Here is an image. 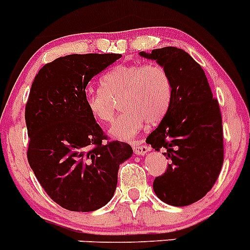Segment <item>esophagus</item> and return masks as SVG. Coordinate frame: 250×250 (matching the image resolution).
<instances>
[{
  "label": "esophagus",
  "instance_id": "1",
  "mask_svg": "<svg viewBox=\"0 0 250 250\" xmlns=\"http://www.w3.org/2000/svg\"><path fill=\"white\" fill-rule=\"evenodd\" d=\"M149 150H150V148H149L148 146H144V144H136V146H133V151H134V154H136V155H139V157L146 154Z\"/></svg>",
  "mask_w": 250,
  "mask_h": 250
}]
</instances>
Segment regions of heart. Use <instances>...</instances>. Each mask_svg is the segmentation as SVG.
<instances>
[{
    "instance_id": "b5f03b06",
    "label": "heart",
    "mask_w": 250,
    "mask_h": 250,
    "mask_svg": "<svg viewBox=\"0 0 250 250\" xmlns=\"http://www.w3.org/2000/svg\"><path fill=\"white\" fill-rule=\"evenodd\" d=\"M101 83L102 87L86 91L85 106L95 120L106 123L113 118V99L122 96L123 112L109 133L123 141L132 139L146 122H160L171 104V79L159 64L117 65L102 76Z\"/></svg>"
}]
</instances>
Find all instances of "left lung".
<instances>
[{"instance_id": "8db88e82", "label": "left lung", "mask_w": 250, "mask_h": 250, "mask_svg": "<svg viewBox=\"0 0 250 250\" xmlns=\"http://www.w3.org/2000/svg\"><path fill=\"white\" fill-rule=\"evenodd\" d=\"M139 55L155 60L169 74L172 100L146 143L170 159L153 188L163 202L188 206L199 201L218 179L223 164V129L220 104L213 99L205 71L185 50L175 46Z\"/></svg>"}]
</instances>
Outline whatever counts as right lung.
I'll list each match as a JSON object with an SVG mask.
<instances>
[{"label":"right lung","mask_w":250,"mask_h":250,"mask_svg":"<svg viewBox=\"0 0 250 250\" xmlns=\"http://www.w3.org/2000/svg\"><path fill=\"white\" fill-rule=\"evenodd\" d=\"M121 54H71L48 62L25 104L27 158L48 196L62 208L91 212L112 199L118 167L132 146L107 136L85 106L88 81Z\"/></svg>","instance_id":"right-lung-1"}]
</instances>
